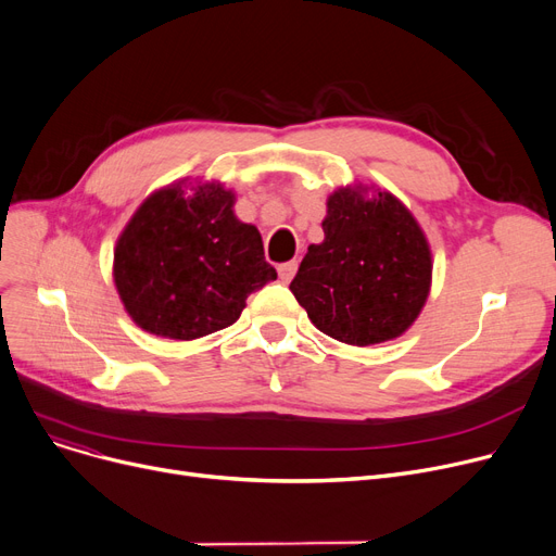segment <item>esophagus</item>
I'll list each match as a JSON object with an SVG mask.
<instances>
[{
  "mask_svg": "<svg viewBox=\"0 0 556 556\" xmlns=\"http://www.w3.org/2000/svg\"><path fill=\"white\" fill-rule=\"evenodd\" d=\"M277 270H279V279H281L283 283H288L290 279L295 277V273H298V261H288V263H281V266H279Z\"/></svg>",
  "mask_w": 556,
  "mask_h": 556,
  "instance_id": "obj_1",
  "label": "esophagus"
}]
</instances>
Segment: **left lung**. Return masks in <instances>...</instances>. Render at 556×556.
<instances>
[{"label":"left lung","mask_w":556,"mask_h":556,"mask_svg":"<svg viewBox=\"0 0 556 556\" xmlns=\"http://www.w3.org/2000/svg\"><path fill=\"white\" fill-rule=\"evenodd\" d=\"M325 241L308 245L295 300L338 342L369 346L415 325L432 283V254L413 212L390 191L354 182L327 198Z\"/></svg>","instance_id":"1"}]
</instances>
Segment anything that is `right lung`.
Returning a JSON list of instances; mask_svg holds the SVG:
<instances>
[{
	"label": "right lung",
	"instance_id": "obj_1",
	"mask_svg": "<svg viewBox=\"0 0 556 556\" xmlns=\"http://www.w3.org/2000/svg\"><path fill=\"white\" fill-rule=\"evenodd\" d=\"M233 202L220 182L180 180L139 204L112 261L116 293L139 329L170 340L210 336L277 279L258 229L237 218Z\"/></svg>",
	"mask_w": 556,
	"mask_h": 556
}]
</instances>
